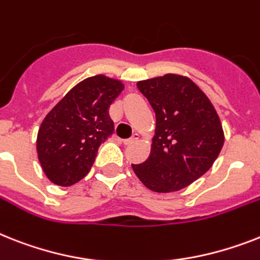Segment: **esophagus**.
<instances>
[{"label": "esophagus", "instance_id": "obj_1", "mask_svg": "<svg viewBox=\"0 0 260 260\" xmlns=\"http://www.w3.org/2000/svg\"><path fill=\"white\" fill-rule=\"evenodd\" d=\"M138 134H134L132 137V138H128V139H123V145L125 146H128V145H132V143H134V142H137V141H138Z\"/></svg>", "mask_w": 260, "mask_h": 260}]
</instances>
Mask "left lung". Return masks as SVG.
I'll list each match as a JSON object with an SVG mask.
<instances>
[{
  "instance_id": "obj_1",
  "label": "left lung",
  "mask_w": 260,
  "mask_h": 260,
  "mask_svg": "<svg viewBox=\"0 0 260 260\" xmlns=\"http://www.w3.org/2000/svg\"><path fill=\"white\" fill-rule=\"evenodd\" d=\"M137 87L155 113V135L149 158L133 170L155 192L187 187L212 166L224 143L215 109L187 77L166 74Z\"/></svg>"
}]
</instances>
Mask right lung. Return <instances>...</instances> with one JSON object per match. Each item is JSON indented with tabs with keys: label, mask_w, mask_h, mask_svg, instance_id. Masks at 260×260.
I'll return each mask as SVG.
<instances>
[{
	"label": "right lung",
	"mask_w": 260,
	"mask_h": 260,
	"mask_svg": "<svg viewBox=\"0 0 260 260\" xmlns=\"http://www.w3.org/2000/svg\"><path fill=\"white\" fill-rule=\"evenodd\" d=\"M122 90L118 79L90 77L49 111L38 130L37 153L53 183L72 186L89 173L101 143L114 132L109 107Z\"/></svg>",
	"instance_id": "right-lung-1"
}]
</instances>
